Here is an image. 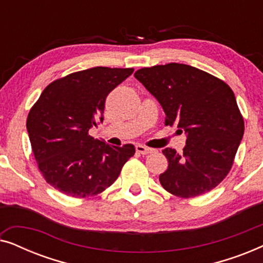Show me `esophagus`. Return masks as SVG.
<instances>
[{"mask_svg":"<svg viewBox=\"0 0 263 263\" xmlns=\"http://www.w3.org/2000/svg\"><path fill=\"white\" fill-rule=\"evenodd\" d=\"M136 152L140 153V154H149V153L153 152V149L148 148V147H146V146L138 145V146H136Z\"/></svg>","mask_w":263,"mask_h":263,"instance_id":"obj_1","label":"esophagus"}]
</instances>
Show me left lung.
I'll return each instance as SVG.
<instances>
[{
	"label": "left lung",
	"instance_id": "1",
	"mask_svg": "<svg viewBox=\"0 0 263 263\" xmlns=\"http://www.w3.org/2000/svg\"><path fill=\"white\" fill-rule=\"evenodd\" d=\"M134 77L163 107L165 125H175L186 136L183 153L163 151L168 161L159 176L163 188L184 199L215 188L231 170L244 134L232 89L188 64L142 68Z\"/></svg>",
	"mask_w": 263,
	"mask_h": 263
}]
</instances>
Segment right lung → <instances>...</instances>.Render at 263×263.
Returning a JSON list of instances; mask_svg holds the SVG:
<instances>
[{"label": "right lung", "mask_w": 263, "mask_h": 263, "mask_svg": "<svg viewBox=\"0 0 263 263\" xmlns=\"http://www.w3.org/2000/svg\"><path fill=\"white\" fill-rule=\"evenodd\" d=\"M133 68L96 67L53 81L28 114L26 128L38 167L61 193L87 197L116 181L134 145L111 146L88 130L103 122L109 93Z\"/></svg>", "instance_id": "obj_1"}]
</instances>
